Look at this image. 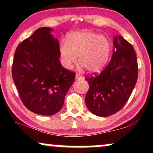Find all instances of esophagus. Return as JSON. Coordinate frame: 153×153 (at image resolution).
<instances>
[{
    "label": "esophagus",
    "instance_id": "1",
    "mask_svg": "<svg viewBox=\"0 0 153 153\" xmlns=\"http://www.w3.org/2000/svg\"><path fill=\"white\" fill-rule=\"evenodd\" d=\"M82 78H83V77H82V75H80L79 74H78V73L76 74V79H82Z\"/></svg>",
    "mask_w": 153,
    "mask_h": 153
}]
</instances>
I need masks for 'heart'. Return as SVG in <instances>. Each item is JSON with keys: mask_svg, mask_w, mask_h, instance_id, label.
Segmentation results:
<instances>
[{"mask_svg": "<svg viewBox=\"0 0 153 153\" xmlns=\"http://www.w3.org/2000/svg\"><path fill=\"white\" fill-rule=\"evenodd\" d=\"M60 62L66 69H70L78 61L88 71L97 73L108 63L111 45L105 37L93 32L72 33L68 36L67 43L59 46Z\"/></svg>", "mask_w": 153, "mask_h": 153, "instance_id": "1", "label": "heart"}]
</instances>
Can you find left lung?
Here are the masks:
<instances>
[{"label":"left lung","instance_id":"1","mask_svg":"<svg viewBox=\"0 0 153 153\" xmlns=\"http://www.w3.org/2000/svg\"><path fill=\"white\" fill-rule=\"evenodd\" d=\"M114 50L104 70L85 76L89 85L85 97L90 112L107 117L119 111L128 100L137 82V61L131 44L120 35L114 37Z\"/></svg>","mask_w":153,"mask_h":153}]
</instances>
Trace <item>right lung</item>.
Here are the masks:
<instances>
[{
    "label": "right lung",
    "mask_w": 153,
    "mask_h": 153,
    "mask_svg": "<svg viewBox=\"0 0 153 153\" xmlns=\"http://www.w3.org/2000/svg\"><path fill=\"white\" fill-rule=\"evenodd\" d=\"M50 27H40L20 43L15 52L13 79L25 106L35 114L52 116L65 102L75 72L59 62V41Z\"/></svg>",
    "instance_id": "obj_1"
}]
</instances>
